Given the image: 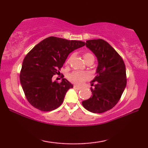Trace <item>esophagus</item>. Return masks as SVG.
Segmentation results:
<instances>
[{"instance_id": "esophagus-1", "label": "esophagus", "mask_w": 148, "mask_h": 148, "mask_svg": "<svg viewBox=\"0 0 148 148\" xmlns=\"http://www.w3.org/2000/svg\"><path fill=\"white\" fill-rule=\"evenodd\" d=\"M73 88L75 89V90H79L81 89L79 87H78L77 86H75V85H74L73 86Z\"/></svg>"}]
</instances>
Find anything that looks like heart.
Wrapping results in <instances>:
<instances>
[{
	"instance_id": "obj_1",
	"label": "heart",
	"mask_w": 148,
	"mask_h": 148,
	"mask_svg": "<svg viewBox=\"0 0 148 148\" xmlns=\"http://www.w3.org/2000/svg\"><path fill=\"white\" fill-rule=\"evenodd\" d=\"M84 58L85 61L86 62L88 61H92L94 62V56L92 53L90 52H86L84 54ZM70 61V58L66 60V63H69ZM89 77L88 75L86 73L84 72H81V71H73L70 73L69 74L67 75V78L69 81H70L73 84L77 85V86H81L85 81H86Z\"/></svg>"
}]
</instances>
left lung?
<instances>
[{
  "label": "left lung",
  "mask_w": 148,
  "mask_h": 148,
  "mask_svg": "<svg viewBox=\"0 0 148 148\" xmlns=\"http://www.w3.org/2000/svg\"><path fill=\"white\" fill-rule=\"evenodd\" d=\"M87 47L98 61L97 75L92 81V96L82 102L86 110L93 113L106 112L115 106L127 85L125 64L118 52L102 39L87 40Z\"/></svg>",
  "instance_id": "1"
}]
</instances>
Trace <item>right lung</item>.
<instances>
[{
    "instance_id": "1",
    "label": "right lung",
    "mask_w": 148,
    "mask_h": 148,
    "mask_svg": "<svg viewBox=\"0 0 148 148\" xmlns=\"http://www.w3.org/2000/svg\"><path fill=\"white\" fill-rule=\"evenodd\" d=\"M86 45L82 41L48 37L36 45L24 58L20 82L30 104L41 111H52L62 104L73 85L62 76V82H53L69 54Z\"/></svg>"
}]
</instances>
